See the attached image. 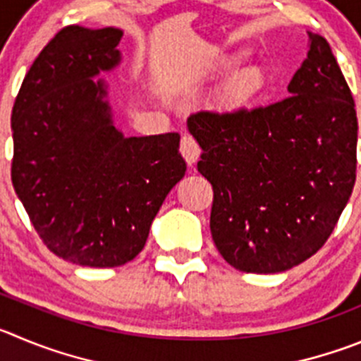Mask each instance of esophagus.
<instances>
[{
  "instance_id": "1",
  "label": "esophagus",
  "mask_w": 361,
  "mask_h": 361,
  "mask_svg": "<svg viewBox=\"0 0 361 361\" xmlns=\"http://www.w3.org/2000/svg\"><path fill=\"white\" fill-rule=\"evenodd\" d=\"M180 151H181V154H183L185 161H187L188 165H194L197 161V158H200L201 147H200V144H197V140L194 139L192 135L185 133L183 137H181Z\"/></svg>"
}]
</instances>
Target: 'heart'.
<instances>
[{"instance_id": "b5f03b06", "label": "heart", "mask_w": 361, "mask_h": 361, "mask_svg": "<svg viewBox=\"0 0 361 361\" xmlns=\"http://www.w3.org/2000/svg\"><path fill=\"white\" fill-rule=\"evenodd\" d=\"M264 85V76L258 69H244L235 74L226 89V101L233 106L245 104Z\"/></svg>"}]
</instances>
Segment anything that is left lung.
Returning <instances> with one entry per match:
<instances>
[{
  "mask_svg": "<svg viewBox=\"0 0 361 361\" xmlns=\"http://www.w3.org/2000/svg\"><path fill=\"white\" fill-rule=\"evenodd\" d=\"M288 92L267 106L201 110L187 121L203 149L197 171L214 188L212 238L242 272H283L313 257L355 187V99L317 33Z\"/></svg>",
  "mask_w": 361,
  "mask_h": 361,
  "instance_id": "8db88e82",
  "label": "left lung"
}]
</instances>
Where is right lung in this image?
<instances>
[{"mask_svg":"<svg viewBox=\"0 0 361 361\" xmlns=\"http://www.w3.org/2000/svg\"><path fill=\"white\" fill-rule=\"evenodd\" d=\"M121 37L117 28H62L12 109L16 194L46 247L83 267L133 260L187 171L178 133L124 139L112 124L92 76L119 62Z\"/></svg>","mask_w":361,"mask_h":361,"instance_id":"1","label":"right lung"}]
</instances>
